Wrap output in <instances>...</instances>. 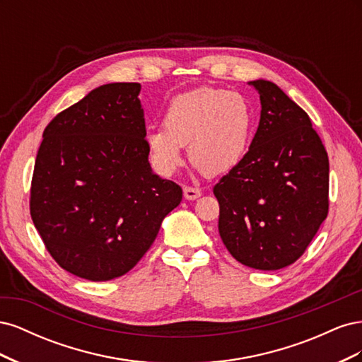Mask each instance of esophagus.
Segmentation results:
<instances>
[{"label": "esophagus", "instance_id": "1", "mask_svg": "<svg viewBox=\"0 0 362 362\" xmlns=\"http://www.w3.org/2000/svg\"><path fill=\"white\" fill-rule=\"evenodd\" d=\"M201 196V190L196 189V187H190V185H185L184 187V198L189 199V201H194L198 199Z\"/></svg>", "mask_w": 362, "mask_h": 362}]
</instances>
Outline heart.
<instances>
[{
  "mask_svg": "<svg viewBox=\"0 0 362 362\" xmlns=\"http://www.w3.org/2000/svg\"><path fill=\"white\" fill-rule=\"evenodd\" d=\"M254 112L245 96L214 87H199L172 98L163 116L164 127H152L146 146L156 166L172 173L189 145V160L206 177L235 169L254 136Z\"/></svg>",
  "mask_w": 362,
  "mask_h": 362,
  "instance_id": "heart-1",
  "label": "heart"
}]
</instances>
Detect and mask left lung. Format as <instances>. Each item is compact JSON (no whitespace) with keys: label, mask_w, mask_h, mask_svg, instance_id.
<instances>
[{"label":"left lung","mask_w":362,"mask_h":362,"mask_svg":"<svg viewBox=\"0 0 362 362\" xmlns=\"http://www.w3.org/2000/svg\"><path fill=\"white\" fill-rule=\"evenodd\" d=\"M261 117L247 154L221 178L218 234L238 262L258 270L299 259L329 210V160L311 119L279 87L250 81Z\"/></svg>","instance_id":"1"}]
</instances>
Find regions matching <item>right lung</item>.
<instances>
[{
  "instance_id": "right-lung-1",
  "label": "right lung",
  "mask_w": 362,
  "mask_h": 362,
  "mask_svg": "<svg viewBox=\"0 0 362 362\" xmlns=\"http://www.w3.org/2000/svg\"><path fill=\"white\" fill-rule=\"evenodd\" d=\"M139 83H110L43 131L30 214L49 255L72 275L110 281L144 257L182 199L152 173Z\"/></svg>"
}]
</instances>
